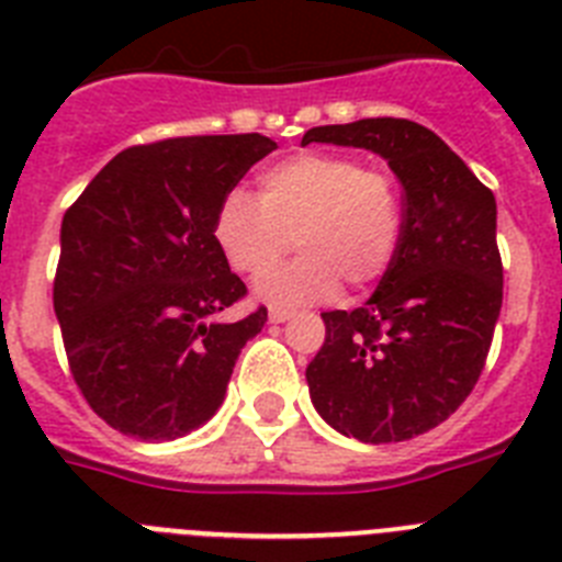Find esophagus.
<instances>
[{
	"label": "esophagus",
	"instance_id": "esophagus-1",
	"mask_svg": "<svg viewBox=\"0 0 562 562\" xmlns=\"http://www.w3.org/2000/svg\"><path fill=\"white\" fill-rule=\"evenodd\" d=\"M291 316H294V311H291V308H271V311H268V319H271V322H285V319H291Z\"/></svg>",
	"mask_w": 562,
	"mask_h": 562
}]
</instances>
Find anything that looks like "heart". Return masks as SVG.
I'll list each match as a JSON object with an SVG mask.
<instances>
[{
  "label": "heart",
  "mask_w": 562,
  "mask_h": 562,
  "mask_svg": "<svg viewBox=\"0 0 562 562\" xmlns=\"http://www.w3.org/2000/svg\"><path fill=\"white\" fill-rule=\"evenodd\" d=\"M402 189L387 169L353 155L305 153L260 175V198L228 189L214 214V240L237 274L262 277L291 248L294 262L257 282L277 305L328 300L339 282L362 291L382 280L402 243Z\"/></svg>",
  "instance_id": "obj_1"
}]
</instances>
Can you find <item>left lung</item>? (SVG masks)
Wrapping results in <instances>:
<instances>
[{
    "mask_svg": "<svg viewBox=\"0 0 562 562\" xmlns=\"http://www.w3.org/2000/svg\"><path fill=\"white\" fill-rule=\"evenodd\" d=\"M362 146L402 180L396 260L353 311H325V341L305 370L334 429L368 443L422 436L481 379L504 305L495 194L432 130L407 119L314 126L302 144Z\"/></svg>",
    "mask_w": 562,
    "mask_h": 562,
    "instance_id": "left-lung-1",
    "label": "left lung"
}]
</instances>
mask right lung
Masks as SVG:
<instances>
[{
	"instance_id": "add662e5",
	"label": "right lung",
	"mask_w": 562,
	"mask_h": 562,
	"mask_svg": "<svg viewBox=\"0 0 562 562\" xmlns=\"http://www.w3.org/2000/svg\"><path fill=\"white\" fill-rule=\"evenodd\" d=\"M274 149L260 133L130 146L65 212L53 308L72 382L112 429L169 441L221 407L268 311L221 319L248 288L214 240V214Z\"/></svg>"
}]
</instances>
